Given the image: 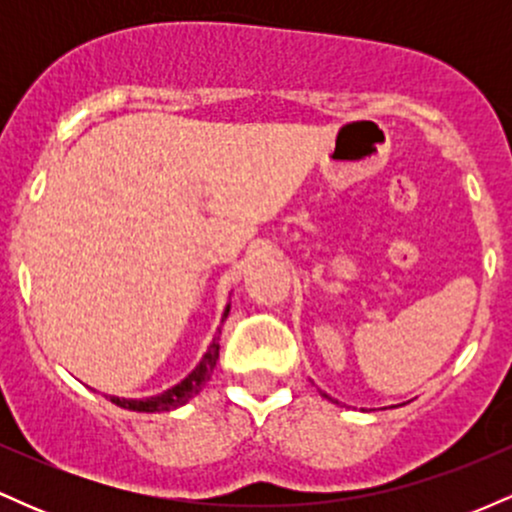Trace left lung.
Here are the masks:
<instances>
[{
	"label": "left lung",
	"mask_w": 512,
	"mask_h": 512,
	"mask_svg": "<svg viewBox=\"0 0 512 512\" xmlns=\"http://www.w3.org/2000/svg\"><path fill=\"white\" fill-rule=\"evenodd\" d=\"M322 397H327V399H332V397H330V395H325V392H322Z\"/></svg>",
	"instance_id": "8db88e82"
}]
</instances>
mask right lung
I'll use <instances>...</instances> for the list:
<instances>
[{
	"label": "right lung",
	"mask_w": 512,
	"mask_h": 512,
	"mask_svg": "<svg viewBox=\"0 0 512 512\" xmlns=\"http://www.w3.org/2000/svg\"><path fill=\"white\" fill-rule=\"evenodd\" d=\"M228 310H231V305H226V310H223L221 322L228 317ZM219 334H221V330H219ZM216 361H219V337H214V342L209 344L207 354L202 356V361L197 363V368L192 370V373L187 375L185 380H180L178 385H173V387H170V390L163 392V395L144 397V399L110 397V402L117 404V407H122V409H129V411H146V414H151V411H170V409H178V407H182V404L190 402L192 397L199 395V390H202L204 383H207V380L211 378V373H214Z\"/></svg>",
	"instance_id": "add662e5"
}]
</instances>
